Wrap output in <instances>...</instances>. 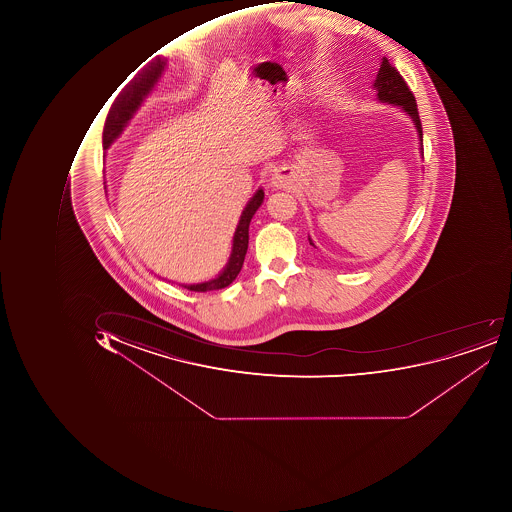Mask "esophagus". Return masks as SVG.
Instances as JSON below:
<instances>
[{
	"mask_svg": "<svg viewBox=\"0 0 512 512\" xmlns=\"http://www.w3.org/2000/svg\"><path fill=\"white\" fill-rule=\"evenodd\" d=\"M272 183L275 184V186H278V188H281V186H284V183H286V177H284L283 172L277 171L274 174V177H272Z\"/></svg>",
	"mask_w": 512,
	"mask_h": 512,
	"instance_id": "obj_1",
	"label": "esophagus"
}]
</instances>
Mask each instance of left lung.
<instances>
[{
    "label": "left lung",
    "mask_w": 512,
    "mask_h": 512,
    "mask_svg": "<svg viewBox=\"0 0 512 512\" xmlns=\"http://www.w3.org/2000/svg\"><path fill=\"white\" fill-rule=\"evenodd\" d=\"M375 89L378 92V100L385 101V103L395 104L401 106L403 111L408 112L409 117L417 127L418 137L421 141V151H423V131H421L420 115H418L417 101H415L414 94L409 89L408 83L405 78L401 77L400 72L389 63L388 58H383L381 61L380 71L377 74V80L374 83ZM309 243L314 246L311 238Z\"/></svg>",
    "instance_id": "1"
}]
</instances>
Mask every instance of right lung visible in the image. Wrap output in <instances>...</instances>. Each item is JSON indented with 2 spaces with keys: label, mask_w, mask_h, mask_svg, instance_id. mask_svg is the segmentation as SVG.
I'll return each instance as SVG.
<instances>
[{
  "label": "right lung",
  "mask_w": 512,
  "mask_h": 512,
  "mask_svg": "<svg viewBox=\"0 0 512 512\" xmlns=\"http://www.w3.org/2000/svg\"><path fill=\"white\" fill-rule=\"evenodd\" d=\"M164 66H166V60H164V58H152V60L121 89L120 94L115 98L111 109H109L106 123H104V149L111 146L115 138L123 132L127 121L131 120L132 115H134L135 111L140 107L141 101L151 92L152 87L157 83L158 78L161 77ZM263 198L264 192L263 189H260V191H257V194L251 198L248 206L244 208L243 214H241L240 217V223H238L237 226V231H235L231 258H229V263L226 264L224 271L221 272L217 278H214V280L200 284H189V286H184V288L195 292L215 291V289L226 288V286H229V284L237 278L241 268H243L246 252H248L249 223H251L252 217H254L257 209L260 208V204L263 203Z\"/></svg>",
  "instance_id": "obj_1"
}]
</instances>
